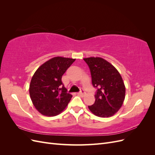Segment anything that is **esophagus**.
<instances>
[{
  "mask_svg": "<svg viewBox=\"0 0 155 155\" xmlns=\"http://www.w3.org/2000/svg\"><path fill=\"white\" fill-rule=\"evenodd\" d=\"M85 91H83V90H81V92H78V95H79V96H84L85 95Z\"/></svg>",
  "mask_w": 155,
  "mask_h": 155,
  "instance_id": "1",
  "label": "esophagus"
}]
</instances>
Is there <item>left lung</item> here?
<instances>
[{"label":"left lung","mask_w":155,"mask_h":155,"mask_svg":"<svg viewBox=\"0 0 155 155\" xmlns=\"http://www.w3.org/2000/svg\"><path fill=\"white\" fill-rule=\"evenodd\" d=\"M90 69L92 83L97 89L95 102L88 109L98 117H110L119 110L125 95L122 78L116 68L101 58H84Z\"/></svg>","instance_id":"obj_1"}]
</instances>
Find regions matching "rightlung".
<instances>
[{
	"instance_id": "obj_1",
	"label": "right lung",
	"mask_w": 155,
	"mask_h": 155,
	"mask_svg": "<svg viewBox=\"0 0 155 155\" xmlns=\"http://www.w3.org/2000/svg\"><path fill=\"white\" fill-rule=\"evenodd\" d=\"M76 59L55 57L47 61L36 70L30 85L33 104L41 114L56 116L61 112L72 96L67 93L62 76Z\"/></svg>"
}]
</instances>
